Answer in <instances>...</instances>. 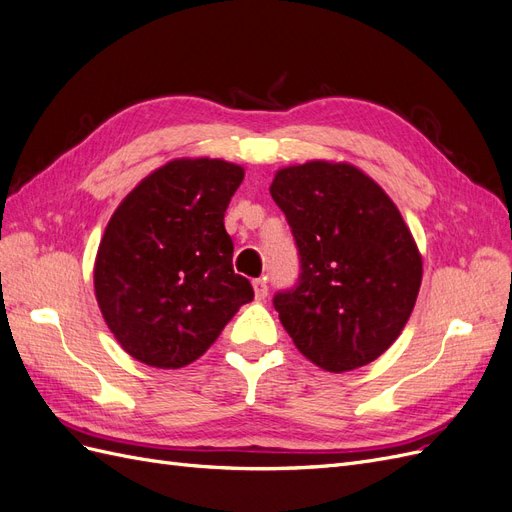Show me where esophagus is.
<instances>
[{
    "mask_svg": "<svg viewBox=\"0 0 512 512\" xmlns=\"http://www.w3.org/2000/svg\"><path fill=\"white\" fill-rule=\"evenodd\" d=\"M252 286H254V297H256V301H265L267 294H269L267 280H254Z\"/></svg>",
    "mask_w": 512,
    "mask_h": 512,
    "instance_id": "esophagus-1",
    "label": "esophagus"
}]
</instances>
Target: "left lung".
Returning a JSON list of instances; mask_svg holds the SVG:
<instances>
[{
    "instance_id": "left-lung-1",
    "label": "left lung",
    "mask_w": 512,
    "mask_h": 512,
    "mask_svg": "<svg viewBox=\"0 0 512 512\" xmlns=\"http://www.w3.org/2000/svg\"><path fill=\"white\" fill-rule=\"evenodd\" d=\"M269 192L301 256L299 284L273 299L294 346L333 374L376 361L404 331L423 280L399 209L348 162L280 168Z\"/></svg>"
}]
</instances>
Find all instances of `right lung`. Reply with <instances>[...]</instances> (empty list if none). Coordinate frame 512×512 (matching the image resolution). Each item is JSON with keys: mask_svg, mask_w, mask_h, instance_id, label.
I'll use <instances>...</instances> for the list:
<instances>
[{"mask_svg": "<svg viewBox=\"0 0 512 512\" xmlns=\"http://www.w3.org/2000/svg\"><path fill=\"white\" fill-rule=\"evenodd\" d=\"M239 164L179 158L121 200L100 241L94 288L121 348L158 369L203 356L252 284L232 269L224 211L243 181Z\"/></svg>", "mask_w": 512, "mask_h": 512, "instance_id": "1", "label": "right lung"}]
</instances>
